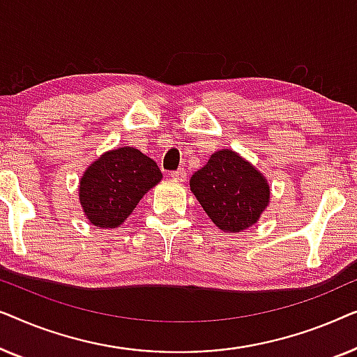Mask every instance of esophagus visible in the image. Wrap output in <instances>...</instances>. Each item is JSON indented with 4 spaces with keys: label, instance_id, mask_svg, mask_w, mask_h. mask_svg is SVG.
Listing matches in <instances>:
<instances>
[{
    "label": "esophagus",
    "instance_id": "esophagus-1",
    "mask_svg": "<svg viewBox=\"0 0 357 357\" xmlns=\"http://www.w3.org/2000/svg\"><path fill=\"white\" fill-rule=\"evenodd\" d=\"M170 178L177 180V182H183L185 178H187V172H185L183 169H178V170H174V172H170Z\"/></svg>",
    "mask_w": 357,
    "mask_h": 357
}]
</instances>
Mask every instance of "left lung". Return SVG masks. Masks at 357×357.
<instances>
[{"instance_id": "1", "label": "left lung", "mask_w": 357, "mask_h": 357, "mask_svg": "<svg viewBox=\"0 0 357 357\" xmlns=\"http://www.w3.org/2000/svg\"><path fill=\"white\" fill-rule=\"evenodd\" d=\"M190 190L209 219L229 234L252 227L270 203V185L263 174L231 149L214 153L192 175Z\"/></svg>"}]
</instances>
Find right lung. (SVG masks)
<instances>
[{
    "label": "right lung",
    "instance_id": "add662e5",
    "mask_svg": "<svg viewBox=\"0 0 357 357\" xmlns=\"http://www.w3.org/2000/svg\"><path fill=\"white\" fill-rule=\"evenodd\" d=\"M162 178L153 159L135 148L107 151L86 169L79 202L86 218L100 229L125 222L139 199Z\"/></svg>",
    "mask_w": 357,
    "mask_h": 357
}]
</instances>
